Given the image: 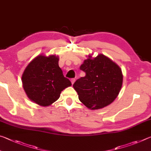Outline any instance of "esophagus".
<instances>
[{
    "mask_svg": "<svg viewBox=\"0 0 151 151\" xmlns=\"http://www.w3.org/2000/svg\"><path fill=\"white\" fill-rule=\"evenodd\" d=\"M70 81H71V83H72V85H73V84L75 83V78H72L70 80Z\"/></svg>",
    "mask_w": 151,
    "mask_h": 151,
    "instance_id": "obj_1",
    "label": "esophagus"
}]
</instances>
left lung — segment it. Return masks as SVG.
Wrapping results in <instances>:
<instances>
[{
    "label": "left lung",
    "mask_w": 151,
    "mask_h": 151,
    "mask_svg": "<svg viewBox=\"0 0 151 151\" xmlns=\"http://www.w3.org/2000/svg\"><path fill=\"white\" fill-rule=\"evenodd\" d=\"M80 69L86 75L74 83L78 99L87 108L97 110L109 105L119 95L123 76L118 65L103 54L89 55Z\"/></svg>",
    "instance_id": "1"
}]
</instances>
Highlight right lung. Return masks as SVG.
Masks as SVG:
<instances>
[{
	"mask_svg": "<svg viewBox=\"0 0 151 151\" xmlns=\"http://www.w3.org/2000/svg\"><path fill=\"white\" fill-rule=\"evenodd\" d=\"M58 56L36 57L22 75L23 88L30 101L42 106H48L59 99L61 92L72 85L58 66Z\"/></svg>",
	"mask_w": 151,
	"mask_h": 151,
	"instance_id": "obj_1",
	"label": "right lung"
}]
</instances>
